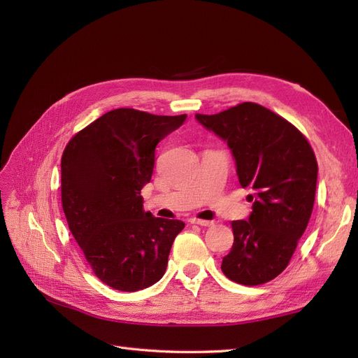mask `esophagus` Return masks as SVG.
Listing matches in <instances>:
<instances>
[{
	"mask_svg": "<svg viewBox=\"0 0 358 358\" xmlns=\"http://www.w3.org/2000/svg\"><path fill=\"white\" fill-rule=\"evenodd\" d=\"M192 224H199V226H213L214 222L211 220H203V219H191Z\"/></svg>",
	"mask_w": 358,
	"mask_h": 358,
	"instance_id": "1",
	"label": "esophagus"
}]
</instances>
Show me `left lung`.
I'll return each instance as SVG.
<instances>
[{
  "label": "left lung",
  "instance_id": "obj_1",
  "mask_svg": "<svg viewBox=\"0 0 358 358\" xmlns=\"http://www.w3.org/2000/svg\"><path fill=\"white\" fill-rule=\"evenodd\" d=\"M196 120L227 142L242 188H251L252 213L234 220V245L222 271L255 287L287 268L308 224L317 185V160L307 138L271 110L241 103Z\"/></svg>",
  "mask_w": 358,
  "mask_h": 358
}]
</instances>
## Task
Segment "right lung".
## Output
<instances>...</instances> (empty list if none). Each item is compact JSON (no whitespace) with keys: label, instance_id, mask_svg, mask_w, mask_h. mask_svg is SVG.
I'll return each instance as SVG.
<instances>
[{"label":"right lung","instance_id":"obj_1","mask_svg":"<svg viewBox=\"0 0 358 358\" xmlns=\"http://www.w3.org/2000/svg\"><path fill=\"white\" fill-rule=\"evenodd\" d=\"M185 119L116 108L83 127L63 151L69 229L95 276L114 289L135 292L159 282L185 227L154 217L141 195L152 176L157 144Z\"/></svg>","mask_w":358,"mask_h":358}]
</instances>
